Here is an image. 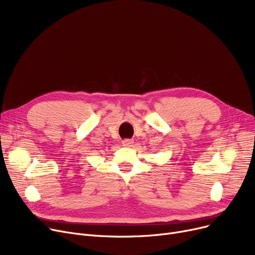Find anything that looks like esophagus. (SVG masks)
I'll return each mask as SVG.
<instances>
[{"label": "esophagus", "mask_w": 255, "mask_h": 255, "mask_svg": "<svg viewBox=\"0 0 255 255\" xmlns=\"http://www.w3.org/2000/svg\"><path fill=\"white\" fill-rule=\"evenodd\" d=\"M122 144H123L124 146H132L133 140H132V139H124V140L122 141Z\"/></svg>", "instance_id": "1"}]
</instances>
